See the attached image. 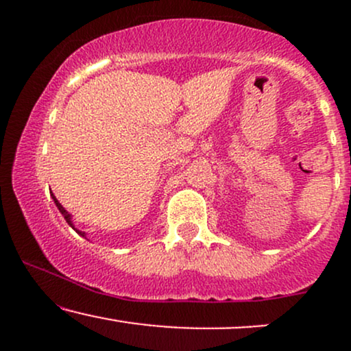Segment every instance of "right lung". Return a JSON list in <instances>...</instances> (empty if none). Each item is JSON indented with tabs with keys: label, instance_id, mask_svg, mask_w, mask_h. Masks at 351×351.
I'll list each match as a JSON object with an SVG mask.
<instances>
[{
	"label": "right lung",
	"instance_id": "obj_1",
	"mask_svg": "<svg viewBox=\"0 0 351 351\" xmlns=\"http://www.w3.org/2000/svg\"><path fill=\"white\" fill-rule=\"evenodd\" d=\"M51 196H52V199H54V203H56V206H58V209H59V213H60V215H62V216H64V219H66V223H67V224H69V226H71L72 229H74V231H75V232H77V234H79V236L86 237V239H87V234H86V232H84V231H79V229L74 226V221H72V215H71V213H67V209H66V208H64V206H62V204H60V203H59V201H58V198H56V196H54V195H51Z\"/></svg>",
	"mask_w": 351,
	"mask_h": 351
}]
</instances>
